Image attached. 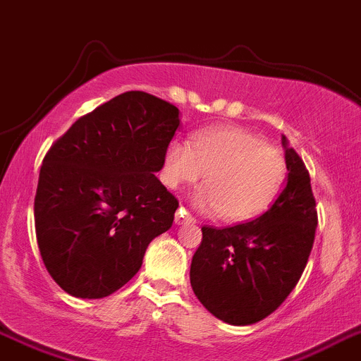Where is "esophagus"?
<instances>
[{"instance_id":"esophagus-1","label":"esophagus","mask_w":361,"mask_h":361,"mask_svg":"<svg viewBox=\"0 0 361 361\" xmlns=\"http://www.w3.org/2000/svg\"><path fill=\"white\" fill-rule=\"evenodd\" d=\"M174 222H176L178 226H183V224H194V222H196V219L192 217L190 214H187V212H185V208H180V210L176 212Z\"/></svg>"}]
</instances>
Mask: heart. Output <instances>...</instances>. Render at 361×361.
<instances>
[{
  "label": "heart",
  "instance_id": "1",
  "mask_svg": "<svg viewBox=\"0 0 361 361\" xmlns=\"http://www.w3.org/2000/svg\"><path fill=\"white\" fill-rule=\"evenodd\" d=\"M203 176L207 185L194 196L197 207L240 222L274 201L287 176V161L260 135L237 126L200 131L190 144L171 140L161 169L164 183L178 188Z\"/></svg>",
  "mask_w": 361,
  "mask_h": 361
}]
</instances>
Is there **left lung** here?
I'll list each match as a JSON object with an SVG mask.
<instances>
[{
    "label": "left lung",
    "instance_id": "1",
    "mask_svg": "<svg viewBox=\"0 0 361 361\" xmlns=\"http://www.w3.org/2000/svg\"><path fill=\"white\" fill-rule=\"evenodd\" d=\"M287 185L265 214L230 228L203 226L190 264L192 290L221 321L249 326L288 298L306 267L317 228L310 174L281 139Z\"/></svg>",
    "mask_w": 361,
    "mask_h": 361
}]
</instances>
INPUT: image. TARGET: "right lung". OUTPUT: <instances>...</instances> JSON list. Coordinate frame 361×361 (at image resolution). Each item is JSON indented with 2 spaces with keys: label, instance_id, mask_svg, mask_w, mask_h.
<instances>
[{
  "label": "right lung",
  "instance_id": "obj_1",
  "mask_svg": "<svg viewBox=\"0 0 361 361\" xmlns=\"http://www.w3.org/2000/svg\"><path fill=\"white\" fill-rule=\"evenodd\" d=\"M180 110L130 90L80 117L46 153L35 194L44 265L67 294L101 299L126 285L178 200L154 174Z\"/></svg>",
  "mask_w": 361,
  "mask_h": 361
}]
</instances>
